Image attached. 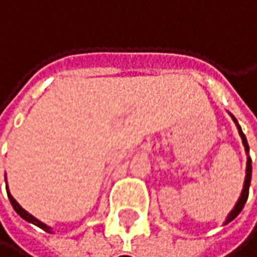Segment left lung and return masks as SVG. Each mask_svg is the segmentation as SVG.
<instances>
[{
	"label": "left lung",
	"mask_w": 257,
	"mask_h": 257,
	"mask_svg": "<svg viewBox=\"0 0 257 257\" xmlns=\"http://www.w3.org/2000/svg\"><path fill=\"white\" fill-rule=\"evenodd\" d=\"M232 115V114H230ZM232 118H233V121L236 123V126H238V133H239V136H241V140H242V145H244V148H245V152H247V155H248V143H247V139H245V136H244V133L241 131V126L238 124V121H236V118L232 115ZM250 182H251V160H250V157H247V169H245V181H244V187H242V193H241V196H239V199H238V202H236V205H235V208L230 211V214L227 215V218H226V221H224V224H227V223H230L232 220H235L236 217H238V214L242 211V208H244V205H245V202H247V197H248V188H250Z\"/></svg>",
	"instance_id": "1"
}]
</instances>
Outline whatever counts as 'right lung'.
Returning <instances> with one entry per match:
<instances>
[{
  "mask_svg": "<svg viewBox=\"0 0 257 257\" xmlns=\"http://www.w3.org/2000/svg\"><path fill=\"white\" fill-rule=\"evenodd\" d=\"M7 194H9V199H10V203H12L13 209H15V211H16V212H18V214H19V215H21V217H22L25 221H28V223H33V224H36L37 227L43 229L45 232H49V233H51V227H49V226H46L45 223L39 221V220H37V218H34L31 214H28V212H27V211H25V209H24V208H22V206H21V205H19V203L15 200V199H13V196H12L10 193H7Z\"/></svg>",
  "mask_w": 257,
  "mask_h": 257,
  "instance_id": "1",
  "label": "right lung"
}]
</instances>
